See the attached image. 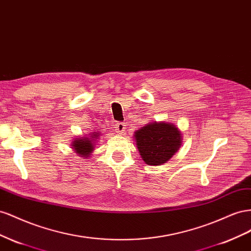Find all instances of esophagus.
Segmentation results:
<instances>
[{
  "mask_svg": "<svg viewBox=\"0 0 251 251\" xmlns=\"http://www.w3.org/2000/svg\"><path fill=\"white\" fill-rule=\"evenodd\" d=\"M125 129H126V125L125 124H123V123H117L116 124V130H117V132L123 133L125 131Z\"/></svg>",
  "mask_w": 251,
  "mask_h": 251,
  "instance_id": "esophagus-1",
  "label": "esophagus"
}]
</instances>
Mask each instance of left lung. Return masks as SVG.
<instances>
[{
  "instance_id": "obj_1",
  "label": "left lung",
  "mask_w": 251,
  "mask_h": 251,
  "mask_svg": "<svg viewBox=\"0 0 251 251\" xmlns=\"http://www.w3.org/2000/svg\"><path fill=\"white\" fill-rule=\"evenodd\" d=\"M133 139L142 160L152 166L167 163L182 145V132L170 122H150L134 131Z\"/></svg>"
}]
</instances>
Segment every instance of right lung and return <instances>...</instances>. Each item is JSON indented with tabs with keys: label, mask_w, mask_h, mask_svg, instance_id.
I'll list each match as a JSON object with an SVG mask.
<instances>
[{
	"label": "right lung",
	"mask_w": 251,
	"mask_h": 251,
	"mask_svg": "<svg viewBox=\"0 0 251 251\" xmlns=\"http://www.w3.org/2000/svg\"><path fill=\"white\" fill-rule=\"evenodd\" d=\"M100 137H101V133L98 131L84 134V137L75 138L70 143V146L74 149L75 153H76L78 156H82L83 159H86L94 152L96 143Z\"/></svg>",
	"instance_id": "obj_1"
}]
</instances>
